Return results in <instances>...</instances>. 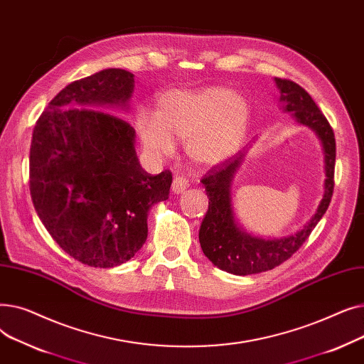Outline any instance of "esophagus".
Wrapping results in <instances>:
<instances>
[{
  "instance_id": "esophagus-1",
  "label": "esophagus",
  "mask_w": 364,
  "mask_h": 364,
  "mask_svg": "<svg viewBox=\"0 0 364 364\" xmlns=\"http://www.w3.org/2000/svg\"><path fill=\"white\" fill-rule=\"evenodd\" d=\"M187 187H188V181L184 177H176L174 181H172V184H171V190L177 195L183 193L184 190H187Z\"/></svg>"
}]
</instances>
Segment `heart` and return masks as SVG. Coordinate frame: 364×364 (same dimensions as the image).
I'll return each mask as SVG.
<instances>
[{
	"label": "heart",
	"mask_w": 364,
	"mask_h": 364,
	"mask_svg": "<svg viewBox=\"0 0 364 364\" xmlns=\"http://www.w3.org/2000/svg\"><path fill=\"white\" fill-rule=\"evenodd\" d=\"M250 117L246 99L225 88L171 91L158 100L155 117L139 112L136 128L144 149L155 156L172 155L174 141L184 140L190 161L213 166L240 147Z\"/></svg>",
	"instance_id": "b5f03b06"
}]
</instances>
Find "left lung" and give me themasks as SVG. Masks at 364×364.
Segmentation results:
<instances>
[{
  "instance_id": "left-lung-1",
  "label": "left lung",
  "mask_w": 364,
  "mask_h": 364,
  "mask_svg": "<svg viewBox=\"0 0 364 364\" xmlns=\"http://www.w3.org/2000/svg\"><path fill=\"white\" fill-rule=\"evenodd\" d=\"M274 81L280 90V102L284 110L292 112L299 124L310 127L321 141L324 171H326L324 196L316 215L296 235L284 239L262 240L240 232L233 217L230 187L236 169L242 162V153L206 171L200 181L205 186L209 203L199 230L200 247L205 257L218 269L237 276L273 270L274 267L289 259L309 239L317 223L328 211L333 195L336 143L331 124L320 112L311 95L301 85L284 78H274Z\"/></svg>"
}]
</instances>
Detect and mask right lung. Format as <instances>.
Segmentation results:
<instances>
[{"label":"right lung","instance_id":"obj_1","mask_svg":"<svg viewBox=\"0 0 364 364\" xmlns=\"http://www.w3.org/2000/svg\"><path fill=\"white\" fill-rule=\"evenodd\" d=\"M134 75L105 69L70 82L38 118L29 151V190L47 232L90 267L121 265L147 239L151 205L166 200L169 169L140 166L136 131L103 105L125 106ZM99 107V109H94Z\"/></svg>","mask_w":364,"mask_h":364}]
</instances>
